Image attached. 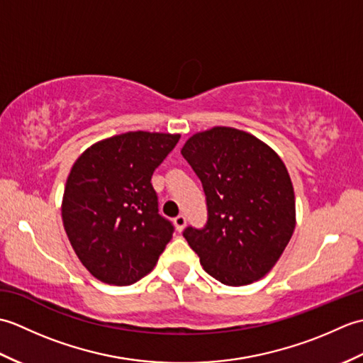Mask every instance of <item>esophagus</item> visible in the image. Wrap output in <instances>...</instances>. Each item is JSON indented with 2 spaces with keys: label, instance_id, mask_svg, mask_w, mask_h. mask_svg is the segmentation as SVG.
<instances>
[{
  "label": "esophagus",
  "instance_id": "obj_1",
  "mask_svg": "<svg viewBox=\"0 0 363 363\" xmlns=\"http://www.w3.org/2000/svg\"><path fill=\"white\" fill-rule=\"evenodd\" d=\"M174 221V226H176V230L177 233H181V230L184 229V226H186V223H187V218H186V215H177V217L173 220Z\"/></svg>",
  "mask_w": 363,
  "mask_h": 363
}]
</instances>
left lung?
<instances>
[{"label": "left lung", "mask_w": 363, "mask_h": 363, "mask_svg": "<svg viewBox=\"0 0 363 363\" xmlns=\"http://www.w3.org/2000/svg\"><path fill=\"white\" fill-rule=\"evenodd\" d=\"M181 152L206 195V225L182 233L203 268L233 287L264 277L295 229V191L284 162L259 138L225 126L190 137Z\"/></svg>", "instance_id": "left-lung-1"}]
</instances>
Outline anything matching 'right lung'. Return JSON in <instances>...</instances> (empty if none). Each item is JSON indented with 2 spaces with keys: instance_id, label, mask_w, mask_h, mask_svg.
<instances>
[{
  "instance_id": "add662e5",
  "label": "right lung",
  "mask_w": 363,
  "mask_h": 363,
  "mask_svg": "<svg viewBox=\"0 0 363 363\" xmlns=\"http://www.w3.org/2000/svg\"><path fill=\"white\" fill-rule=\"evenodd\" d=\"M179 134L126 133L98 142L74 162L62 201L76 256L96 279L130 285L156 267L173 223L159 213L151 177Z\"/></svg>"
}]
</instances>
